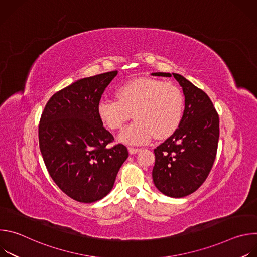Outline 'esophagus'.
<instances>
[{
  "mask_svg": "<svg viewBox=\"0 0 257 257\" xmlns=\"http://www.w3.org/2000/svg\"><path fill=\"white\" fill-rule=\"evenodd\" d=\"M128 151H129V153H130V155H134V154H137L138 152H140L141 150H140V149H137V148H129Z\"/></svg>",
  "mask_w": 257,
  "mask_h": 257,
  "instance_id": "1",
  "label": "esophagus"
}]
</instances>
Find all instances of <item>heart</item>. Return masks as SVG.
Masks as SVG:
<instances>
[{
	"label": "heart",
	"instance_id": "b5f03b06",
	"mask_svg": "<svg viewBox=\"0 0 257 257\" xmlns=\"http://www.w3.org/2000/svg\"><path fill=\"white\" fill-rule=\"evenodd\" d=\"M184 106V95L176 84L154 78H137L117 89V99H100L97 115L108 129L119 130L132 114L135 121L120 133L119 140L143 144L154 135L163 139L173 134L182 121Z\"/></svg>",
	"mask_w": 257,
	"mask_h": 257
}]
</instances>
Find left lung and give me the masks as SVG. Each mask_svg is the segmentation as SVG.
<instances>
[{
    "instance_id": "1",
    "label": "left lung",
    "mask_w": 257,
    "mask_h": 257,
    "mask_svg": "<svg viewBox=\"0 0 257 257\" xmlns=\"http://www.w3.org/2000/svg\"><path fill=\"white\" fill-rule=\"evenodd\" d=\"M174 77L185 95V108L177 130L155 150L153 180L165 195L181 198L196 191L206 180L216 157L219 136L217 112L208 95L176 73H153Z\"/></svg>"
}]
</instances>
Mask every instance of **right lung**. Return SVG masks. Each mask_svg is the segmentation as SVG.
Segmentation results:
<instances>
[{
    "label": "right lung",
    "instance_id": "add662e5",
    "mask_svg": "<svg viewBox=\"0 0 257 257\" xmlns=\"http://www.w3.org/2000/svg\"><path fill=\"white\" fill-rule=\"evenodd\" d=\"M118 71L79 79L47 102L39 125V142L47 170L69 197L91 203L112 190L128 158L125 145L102 125L97 104Z\"/></svg>",
    "mask_w": 257,
    "mask_h": 257
}]
</instances>
